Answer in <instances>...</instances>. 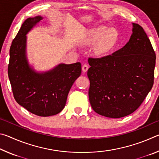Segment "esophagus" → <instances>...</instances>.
<instances>
[{"label": "esophagus", "instance_id": "1", "mask_svg": "<svg viewBox=\"0 0 159 159\" xmlns=\"http://www.w3.org/2000/svg\"><path fill=\"white\" fill-rule=\"evenodd\" d=\"M88 70V66L87 65V64H84V65H83L82 66V71L83 72H86Z\"/></svg>", "mask_w": 159, "mask_h": 159}]
</instances>
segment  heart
I'll return each instance as SVG.
<instances>
[{"instance_id": "b5f03b06", "label": "heart", "mask_w": 159, "mask_h": 159, "mask_svg": "<svg viewBox=\"0 0 159 159\" xmlns=\"http://www.w3.org/2000/svg\"><path fill=\"white\" fill-rule=\"evenodd\" d=\"M118 41V33L114 29H107L104 26L94 28L86 43L89 45L97 43L94 49V53L98 57H104L114 49Z\"/></svg>"}]
</instances>
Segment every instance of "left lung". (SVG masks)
I'll return each instance as SVG.
<instances>
[{"instance_id":"obj_1","label":"left lung","mask_w":159,"mask_h":159,"mask_svg":"<svg viewBox=\"0 0 159 159\" xmlns=\"http://www.w3.org/2000/svg\"><path fill=\"white\" fill-rule=\"evenodd\" d=\"M132 26L125 46L111 55L88 60L90 103L104 116L118 118L132 114L154 84L155 52L142 26Z\"/></svg>"}]
</instances>
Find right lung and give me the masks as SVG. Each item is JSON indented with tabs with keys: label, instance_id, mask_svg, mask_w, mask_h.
Here are the masks:
<instances>
[{
	"label": "right lung",
	"instance_id": "right-lung-1",
	"mask_svg": "<svg viewBox=\"0 0 159 159\" xmlns=\"http://www.w3.org/2000/svg\"><path fill=\"white\" fill-rule=\"evenodd\" d=\"M43 17L24 21L10 49L8 77L16 102L39 116L57 114L65 107L72 85L81 74V64L61 63L45 71H37L27 57V36Z\"/></svg>",
	"mask_w": 159,
	"mask_h": 159
}]
</instances>
